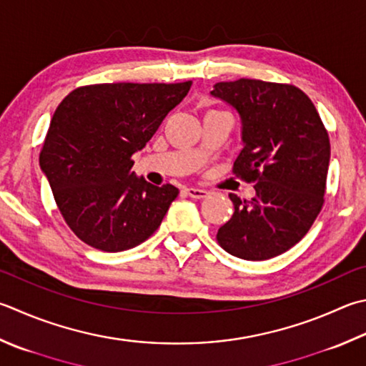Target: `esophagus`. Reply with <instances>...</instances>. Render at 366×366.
Returning a JSON list of instances; mask_svg holds the SVG:
<instances>
[{
  "label": "esophagus",
  "instance_id": "1",
  "mask_svg": "<svg viewBox=\"0 0 366 366\" xmlns=\"http://www.w3.org/2000/svg\"><path fill=\"white\" fill-rule=\"evenodd\" d=\"M184 191H186V194H188L192 199H204V197L209 196V191L199 189V188H186Z\"/></svg>",
  "mask_w": 366,
  "mask_h": 366
}]
</instances>
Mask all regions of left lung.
Returning a JSON list of instances; mask_svg holds the SVG:
<instances>
[{
	"mask_svg": "<svg viewBox=\"0 0 366 366\" xmlns=\"http://www.w3.org/2000/svg\"><path fill=\"white\" fill-rule=\"evenodd\" d=\"M212 95L237 109L244 148L232 172L257 191L250 201L229 194L234 213L217 240L237 258H274L306 236L325 202L328 132L292 84L242 78L218 82Z\"/></svg>",
	"mask_w": 366,
	"mask_h": 366,
	"instance_id": "obj_1",
	"label": "left lung"
}]
</instances>
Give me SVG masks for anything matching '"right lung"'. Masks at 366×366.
<instances>
[{
    "label": "right lung",
    "mask_w": 366,
    "mask_h": 366,
    "mask_svg": "<svg viewBox=\"0 0 366 366\" xmlns=\"http://www.w3.org/2000/svg\"><path fill=\"white\" fill-rule=\"evenodd\" d=\"M191 84L82 86L55 109L39 165L61 217L82 242L122 252L159 227L178 188L137 178L132 154L144 148Z\"/></svg>",
    "instance_id": "add662e5"
}]
</instances>
